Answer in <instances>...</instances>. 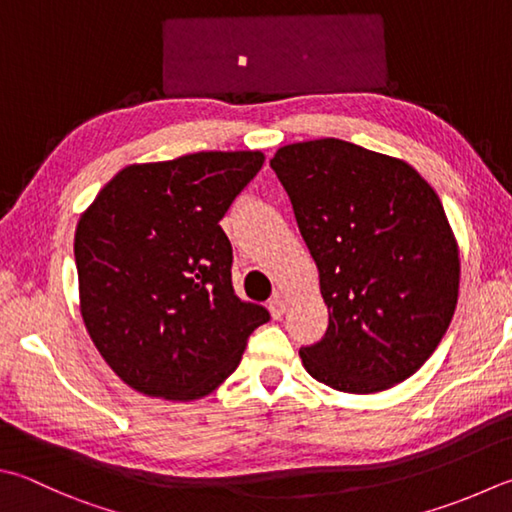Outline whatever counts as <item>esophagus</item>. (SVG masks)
Instances as JSON below:
<instances>
[{
	"mask_svg": "<svg viewBox=\"0 0 512 512\" xmlns=\"http://www.w3.org/2000/svg\"><path fill=\"white\" fill-rule=\"evenodd\" d=\"M269 312H272L274 318H281L285 314V301L278 294L269 298Z\"/></svg>",
	"mask_w": 512,
	"mask_h": 512,
	"instance_id": "1",
	"label": "esophagus"
}]
</instances>
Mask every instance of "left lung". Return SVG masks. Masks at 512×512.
I'll return each instance as SVG.
<instances>
[{
	"instance_id": "left-lung-1",
	"label": "left lung",
	"mask_w": 512,
	"mask_h": 512,
	"mask_svg": "<svg viewBox=\"0 0 512 512\" xmlns=\"http://www.w3.org/2000/svg\"><path fill=\"white\" fill-rule=\"evenodd\" d=\"M269 167L316 260L330 323L301 347L334 390L370 394L417 372L457 307L459 252L439 196L401 160L323 138L287 144Z\"/></svg>"
}]
</instances>
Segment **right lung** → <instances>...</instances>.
Returning <instances> with one entry per match:
<instances>
[{
  "instance_id": "right-lung-1",
  "label": "right lung",
  "mask_w": 512,
  "mask_h": 512,
  "mask_svg": "<svg viewBox=\"0 0 512 512\" xmlns=\"http://www.w3.org/2000/svg\"><path fill=\"white\" fill-rule=\"evenodd\" d=\"M263 162L260 151H200L131 165L82 214L73 252L84 325L133 390L205 397L269 321L234 292V252L218 225Z\"/></svg>"
}]
</instances>
